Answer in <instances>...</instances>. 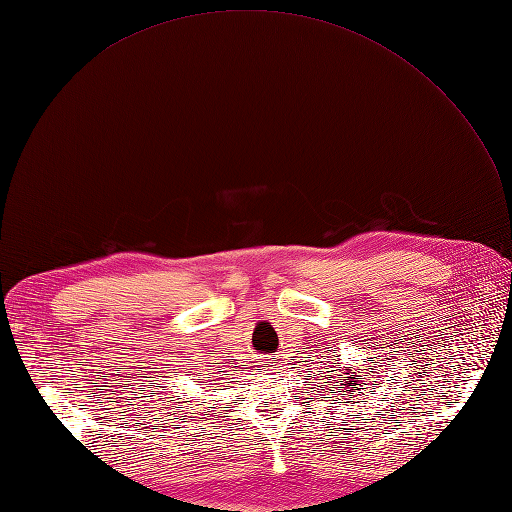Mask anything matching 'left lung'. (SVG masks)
Masks as SVG:
<instances>
[{
    "instance_id": "left-lung-1",
    "label": "left lung",
    "mask_w": 512,
    "mask_h": 512,
    "mask_svg": "<svg viewBox=\"0 0 512 512\" xmlns=\"http://www.w3.org/2000/svg\"><path fill=\"white\" fill-rule=\"evenodd\" d=\"M361 373H363V371H361ZM361 373H357V371H353V369H346V380H342V384H338V380L334 378V384L340 386V388H344L342 392H346V396H348L346 402H351V405H355V400H359L357 396H361V390H365L363 386H367ZM324 396H326V394H324ZM361 402H365V400H361Z\"/></svg>"
}]
</instances>
